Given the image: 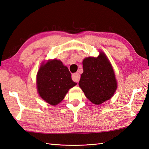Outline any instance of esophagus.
Here are the masks:
<instances>
[{
    "label": "esophagus",
    "instance_id": "esophagus-1",
    "mask_svg": "<svg viewBox=\"0 0 149 149\" xmlns=\"http://www.w3.org/2000/svg\"><path fill=\"white\" fill-rule=\"evenodd\" d=\"M72 79L74 81L78 83L80 79V75L78 72H76V73H73L72 74Z\"/></svg>",
    "mask_w": 149,
    "mask_h": 149
}]
</instances>
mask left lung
Masks as SVG:
<instances>
[{
	"instance_id": "left-lung-1",
	"label": "left lung",
	"mask_w": 149,
	"mask_h": 149,
	"mask_svg": "<svg viewBox=\"0 0 149 149\" xmlns=\"http://www.w3.org/2000/svg\"><path fill=\"white\" fill-rule=\"evenodd\" d=\"M83 72L79 86L85 96L99 105L110 99L117 88V82L111 64L103 52L98 57H86L83 61Z\"/></svg>"
}]
</instances>
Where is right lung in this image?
<instances>
[{
    "instance_id": "1",
    "label": "right lung",
    "mask_w": 149,
    "mask_h": 149,
    "mask_svg": "<svg viewBox=\"0 0 149 149\" xmlns=\"http://www.w3.org/2000/svg\"><path fill=\"white\" fill-rule=\"evenodd\" d=\"M40 96L55 106L63 100L70 88L77 85L71 79L68 68L59 60L49 61L40 68L37 77Z\"/></svg>"
}]
</instances>
